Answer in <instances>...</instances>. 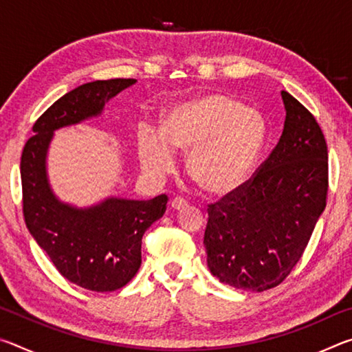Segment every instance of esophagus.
I'll return each mask as SVG.
<instances>
[{"mask_svg":"<svg viewBox=\"0 0 352 352\" xmlns=\"http://www.w3.org/2000/svg\"><path fill=\"white\" fill-rule=\"evenodd\" d=\"M170 206H172V210L180 211V210H184V208L188 206V201L184 200V199H182V197H175L174 200L170 201Z\"/></svg>","mask_w":352,"mask_h":352,"instance_id":"1","label":"esophagus"}]
</instances>
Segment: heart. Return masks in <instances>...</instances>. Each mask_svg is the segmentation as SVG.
<instances>
[{
    "mask_svg": "<svg viewBox=\"0 0 352 352\" xmlns=\"http://www.w3.org/2000/svg\"><path fill=\"white\" fill-rule=\"evenodd\" d=\"M267 138L259 110L223 94H205L177 104L163 130H138V157L147 175L162 178L174 169L175 151L188 152L186 168L206 192L223 195L252 174Z\"/></svg>",
    "mask_w": 352,
    "mask_h": 352,
    "instance_id": "1",
    "label": "heart"
}]
</instances>
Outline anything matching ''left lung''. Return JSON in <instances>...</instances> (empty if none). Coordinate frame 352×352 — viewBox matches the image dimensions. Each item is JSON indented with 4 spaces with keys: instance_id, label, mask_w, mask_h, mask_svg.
Segmentation results:
<instances>
[{
    "instance_id": "8db88e82",
    "label": "left lung",
    "mask_w": 352,
    "mask_h": 352,
    "mask_svg": "<svg viewBox=\"0 0 352 352\" xmlns=\"http://www.w3.org/2000/svg\"><path fill=\"white\" fill-rule=\"evenodd\" d=\"M283 135L252 180L208 208V269L220 283L264 292L300 261L327 194V146L312 113L281 91Z\"/></svg>"
}]
</instances>
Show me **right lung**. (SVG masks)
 <instances>
[{
    "mask_svg": "<svg viewBox=\"0 0 352 352\" xmlns=\"http://www.w3.org/2000/svg\"><path fill=\"white\" fill-rule=\"evenodd\" d=\"M135 83L96 80L71 90L37 119L21 155L23 214L29 233L62 276L93 292L118 290L136 275L141 239L163 217L168 195L152 200L107 197L85 208L65 204L51 188L47 151L56 130L100 116L111 98Z\"/></svg>",
    "mask_w": 352,
    "mask_h": 352,
    "instance_id": "obj_1",
    "label": "right lung"
}]
</instances>
